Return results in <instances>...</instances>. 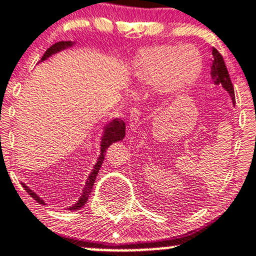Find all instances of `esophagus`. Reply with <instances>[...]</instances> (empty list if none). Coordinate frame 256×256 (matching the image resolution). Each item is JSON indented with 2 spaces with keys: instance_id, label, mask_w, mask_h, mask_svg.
<instances>
[{
  "instance_id": "obj_1",
  "label": "esophagus",
  "mask_w": 256,
  "mask_h": 256,
  "mask_svg": "<svg viewBox=\"0 0 256 256\" xmlns=\"http://www.w3.org/2000/svg\"><path fill=\"white\" fill-rule=\"evenodd\" d=\"M140 112L136 109H133L130 112V116H129V129L130 130H135L138 127H139L140 122Z\"/></svg>"
}]
</instances>
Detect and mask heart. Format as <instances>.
Masks as SVG:
<instances>
[{"instance_id":"1","label":"heart","mask_w":256,"mask_h":256,"mask_svg":"<svg viewBox=\"0 0 256 256\" xmlns=\"http://www.w3.org/2000/svg\"><path fill=\"white\" fill-rule=\"evenodd\" d=\"M204 69V57L194 45L160 44L140 50L132 61L135 81L151 85L162 97H171L193 86Z\"/></svg>"}]
</instances>
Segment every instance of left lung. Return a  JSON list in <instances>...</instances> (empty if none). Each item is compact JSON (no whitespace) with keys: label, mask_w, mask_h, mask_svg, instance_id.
I'll return each instance as SVG.
<instances>
[{"label":"left lung","mask_w":256,"mask_h":256,"mask_svg":"<svg viewBox=\"0 0 256 256\" xmlns=\"http://www.w3.org/2000/svg\"><path fill=\"white\" fill-rule=\"evenodd\" d=\"M212 67H211V76L213 79V84L214 85H220L223 86V88L229 93L231 97V100H232V104L235 105V91H234L232 82H231L229 72H228L226 66H225V62L223 60V56L218 52L217 49L213 48L212 50Z\"/></svg>","instance_id":"1"}]
</instances>
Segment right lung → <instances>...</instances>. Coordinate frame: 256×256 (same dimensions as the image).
<instances>
[{
    "instance_id": "obj_1",
    "label": "right lung",
    "mask_w": 256,
    "mask_h": 256,
    "mask_svg": "<svg viewBox=\"0 0 256 256\" xmlns=\"http://www.w3.org/2000/svg\"><path fill=\"white\" fill-rule=\"evenodd\" d=\"M74 44H75L74 42H72V40L57 42V43L51 45L49 49L45 51V54L43 55V57H42V60L39 61V63L45 61V60H48L52 55H56V54L60 52V51L69 49V48L73 46ZM124 135H126V123L123 122L122 120L117 118V117L116 118L111 120V121H109L104 126L103 135H102V139H100V154H99L96 164L93 165L90 175L87 176V180L85 182V186H84V188H82V193H81L79 200H78L74 205L69 206L67 208L68 211H78V210H80L81 207L85 206L87 200H88L90 193H91V190L93 188V184H94V182H96V177H97L99 170H100L102 164H103V162H104L105 153H106L108 147H109L111 144L123 140ZM21 184H22V187L25 188V190L27 192V193L31 195L33 199L37 201V202L40 204V205H46V204H45V201L42 199L38 194H36L32 189H30V187H27L25 183L21 182Z\"/></svg>"
}]
</instances>
